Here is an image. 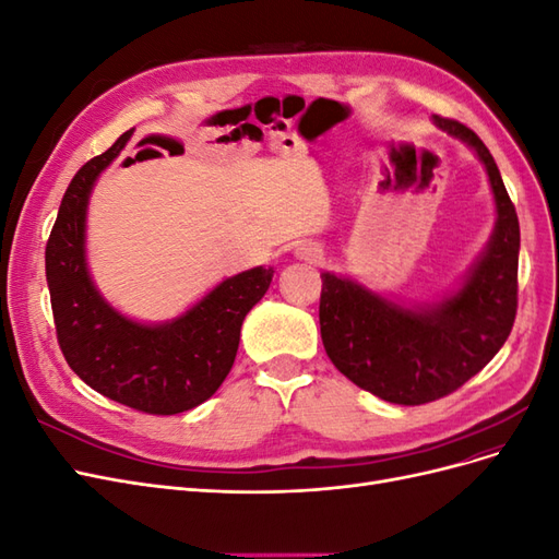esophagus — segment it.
Segmentation results:
<instances>
[{
    "label": "esophagus",
    "instance_id": "1",
    "mask_svg": "<svg viewBox=\"0 0 559 559\" xmlns=\"http://www.w3.org/2000/svg\"><path fill=\"white\" fill-rule=\"evenodd\" d=\"M321 247L317 245V242H312V240H308V242H302L300 247H298V257L300 259H306V261H310V263H314V261H319L321 259Z\"/></svg>",
    "mask_w": 559,
    "mask_h": 559
}]
</instances>
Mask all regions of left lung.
I'll return each instance as SVG.
<instances>
[{"label":"left lung","instance_id":"left-lung-1","mask_svg":"<svg viewBox=\"0 0 559 559\" xmlns=\"http://www.w3.org/2000/svg\"><path fill=\"white\" fill-rule=\"evenodd\" d=\"M438 128L476 148L497 200V228L466 284L443 306L403 310L335 275H321L319 326L333 366L373 396L421 405L456 392L492 361L518 312L520 224L499 167L476 132L454 118Z\"/></svg>","mask_w":559,"mask_h":559}]
</instances>
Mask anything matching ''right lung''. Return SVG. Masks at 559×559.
Instances as JSON below:
<instances>
[{"mask_svg": "<svg viewBox=\"0 0 559 559\" xmlns=\"http://www.w3.org/2000/svg\"><path fill=\"white\" fill-rule=\"evenodd\" d=\"M123 132L91 158L62 195L46 242V282L62 357L103 396L146 415H177L207 401L230 373L247 312L273 282L253 267L216 286L195 308L165 326H142L99 298L83 259V222L93 181L121 154Z\"/></svg>", "mask_w": 559, "mask_h": 559, "instance_id": "obj_1", "label": "right lung"}]
</instances>
